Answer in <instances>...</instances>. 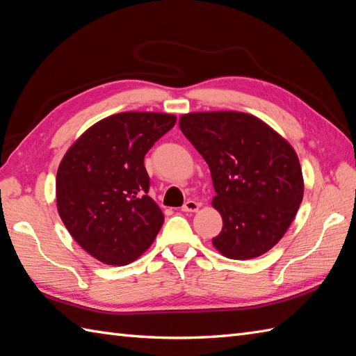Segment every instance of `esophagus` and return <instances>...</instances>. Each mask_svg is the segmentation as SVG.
I'll return each instance as SVG.
<instances>
[{"instance_id":"1","label":"esophagus","mask_w":356,"mask_h":356,"mask_svg":"<svg viewBox=\"0 0 356 356\" xmlns=\"http://www.w3.org/2000/svg\"><path fill=\"white\" fill-rule=\"evenodd\" d=\"M198 208H200V203H197L194 200H186L185 204L181 206V211H184V212H197Z\"/></svg>"}]
</instances>
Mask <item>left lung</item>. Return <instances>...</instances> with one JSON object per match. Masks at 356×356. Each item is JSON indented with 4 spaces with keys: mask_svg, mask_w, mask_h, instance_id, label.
<instances>
[{
    "mask_svg": "<svg viewBox=\"0 0 356 356\" xmlns=\"http://www.w3.org/2000/svg\"><path fill=\"white\" fill-rule=\"evenodd\" d=\"M179 127L209 165L222 229L212 239L230 259H252L275 247L303 198L299 158L268 124L244 112H193Z\"/></svg>",
    "mask_w": 356,
    "mask_h": 356,
    "instance_id": "left-lung-1",
    "label": "left lung"
}]
</instances>
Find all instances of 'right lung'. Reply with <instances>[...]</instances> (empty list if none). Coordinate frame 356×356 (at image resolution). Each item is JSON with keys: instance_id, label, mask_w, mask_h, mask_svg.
Instances as JSON below:
<instances>
[{"instance_id": "obj_1", "label": "right lung", "mask_w": 356, "mask_h": 356, "mask_svg": "<svg viewBox=\"0 0 356 356\" xmlns=\"http://www.w3.org/2000/svg\"><path fill=\"white\" fill-rule=\"evenodd\" d=\"M159 112H122L89 127L57 170V211L76 243L107 266H127L154 241L163 213L148 195L144 156L176 124Z\"/></svg>"}]
</instances>
